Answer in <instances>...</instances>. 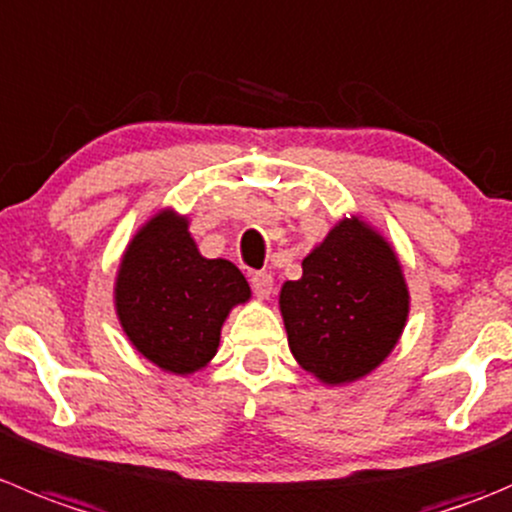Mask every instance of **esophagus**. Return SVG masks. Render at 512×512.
<instances>
[{
  "mask_svg": "<svg viewBox=\"0 0 512 512\" xmlns=\"http://www.w3.org/2000/svg\"><path fill=\"white\" fill-rule=\"evenodd\" d=\"M250 282H252V290H255V295L260 297V300H267V297L272 295V275H270V272H265V270L252 272Z\"/></svg>",
  "mask_w": 512,
  "mask_h": 512,
  "instance_id": "obj_1",
  "label": "esophagus"
}]
</instances>
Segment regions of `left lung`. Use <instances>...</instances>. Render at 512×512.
<instances>
[{
    "mask_svg": "<svg viewBox=\"0 0 512 512\" xmlns=\"http://www.w3.org/2000/svg\"><path fill=\"white\" fill-rule=\"evenodd\" d=\"M408 310L398 255L360 217L332 227L302 260L300 280L280 290L292 355L325 385L375 370L398 345Z\"/></svg>",
    "mask_w": 512,
    "mask_h": 512,
    "instance_id": "obj_1",
    "label": "left lung"
}]
</instances>
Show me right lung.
I'll return each mask as SVG.
<instances>
[{
  "instance_id": "add662e5",
  "label": "right lung",
  "mask_w": 512,
  "mask_h": 512,
  "mask_svg": "<svg viewBox=\"0 0 512 512\" xmlns=\"http://www.w3.org/2000/svg\"><path fill=\"white\" fill-rule=\"evenodd\" d=\"M250 300L245 275L230 260H207L187 232V217L162 210L132 237L119 262L114 305L137 352L175 375L215 357L222 322Z\"/></svg>"
}]
</instances>
